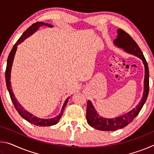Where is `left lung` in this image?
<instances>
[{
	"instance_id": "left-lung-1",
	"label": "left lung",
	"mask_w": 154,
	"mask_h": 154,
	"mask_svg": "<svg viewBox=\"0 0 154 154\" xmlns=\"http://www.w3.org/2000/svg\"><path fill=\"white\" fill-rule=\"evenodd\" d=\"M114 44L119 48H122L127 53L137 56L143 61L145 66L144 91H143V96L141 100L135 106V108L122 116L112 119L105 118L99 116L97 111L94 107L92 102L90 100H88L86 118L88 124L90 126L94 128L95 129L103 130V131H114V130L123 128L130 122H132L141 110L149 94V68H148L147 61L139 45L128 34L120 28L118 30V36L114 40Z\"/></svg>"
}]
</instances>
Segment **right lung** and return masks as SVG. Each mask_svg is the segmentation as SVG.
<instances>
[{"instance_id":"add662e5","label":"right lung","mask_w":154,"mask_h":154,"mask_svg":"<svg viewBox=\"0 0 154 154\" xmlns=\"http://www.w3.org/2000/svg\"><path fill=\"white\" fill-rule=\"evenodd\" d=\"M47 26L48 27H53L51 24H45L44 22H36L32 25H31L28 28V29L25 31V32L22 34V35L20 36V38L17 40V41L13 47V49H11V52H10L9 55L8 56V58H7V67H6V71H5V80H6V84H7V90H8L9 92L10 97L12 100L13 103H14V106L15 109H16L17 111L19 113L21 117H22L23 118L25 119L26 120L28 121L30 123L35 124L36 126H53V125L56 124L59 122L60 119L61 118L62 114L64 113V109L66 106V104L68 103V100H69V98H66V100H65V102L62 106V110L58 116H56V118H51V119H41L38 118L37 117L33 116L32 114H31L29 112L26 111L24 108L20 105L18 102L16 98L15 97L14 94V92H13L12 89H11V82H10V79H11V67L13 64V62H14V56L15 54V52H16L17 45H19L20 43L23 42L28 36L32 35L34 32H35L36 30L38 29V28L41 26Z\"/></svg>"}]
</instances>
